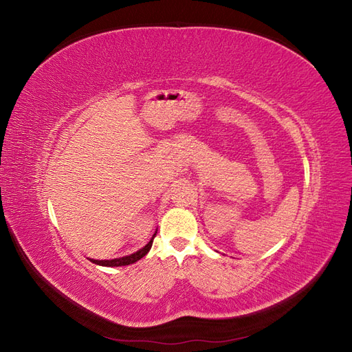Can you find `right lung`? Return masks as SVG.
I'll use <instances>...</instances> for the list:
<instances>
[{
    "label": "right lung",
    "mask_w": 352,
    "mask_h": 352,
    "mask_svg": "<svg viewBox=\"0 0 352 352\" xmlns=\"http://www.w3.org/2000/svg\"><path fill=\"white\" fill-rule=\"evenodd\" d=\"M157 233V232H155ZM155 233L153 235L151 241L148 242L144 248H141L140 251H136L131 255H126V257H122V258H113V260H91L92 263L98 264V265H104V267H120V265H129V264H133L136 263L138 260H141L142 257H145V255L148 254V251L151 250L153 247V241L155 238Z\"/></svg>",
    "instance_id": "1"
}]
</instances>
